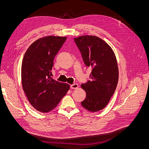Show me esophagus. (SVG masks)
<instances>
[{
  "label": "esophagus",
  "mask_w": 149,
  "mask_h": 149,
  "mask_svg": "<svg viewBox=\"0 0 149 149\" xmlns=\"http://www.w3.org/2000/svg\"><path fill=\"white\" fill-rule=\"evenodd\" d=\"M79 88V85H78V84H71L70 85V88H71L72 89H77Z\"/></svg>",
  "instance_id": "34e87169"
}]
</instances>
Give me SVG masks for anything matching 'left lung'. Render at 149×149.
I'll use <instances>...</instances> for the list:
<instances>
[{"mask_svg":"<svg viewBox=\"0 0 149 149\" xmlns=\"http://www.w3.org/2000/svg\"><path fill=\"white\" fill-rule=\"evenodd\" d=\"M85 65L92 69L90 80L82 84L86 97L81 102L90 112L104 109L115 91L118 81V68L115 55L102 39L93 36L74 38Z\"/></svg>","mask_w":149,"mask_h":149,"instance_id":"1","label":"left lung"}]
</instances>
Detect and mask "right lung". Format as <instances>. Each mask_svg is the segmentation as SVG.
I'll list each match as a JSON object with an SVG mask.
<instances>
[{
	"mask_svg": "<svg viewBox=\"0 0 149 149\" xmlns=\"http://www.w3.org/2000/svg\"><path fill=\"white\" fill-rule=\"evenodd\" d=\"M66 38L52 36L39 38L29 46L23 58V89L30 104L42 113L56 107L70 88L51 77L54 57Z\"/></svg>",
	"mask_w": 149,
	"mask_h": 149,
	"instance_id": "1",
	"label": "right lung"
}]
</instances>
